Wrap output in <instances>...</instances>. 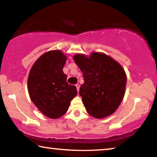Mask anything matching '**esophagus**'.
<instances>
[{
	"mask_svg": "<svg viewBox=\"0 0 157 157\" xmlns=\"http://www.w3.org/2000/svg\"><path fill=\"white\" fill-rule=\"evenodd\" d=\"M75 86L77 88V90H78V91L79 92V84H75Z\"/></svg>",
	"mask_w": 157,
	"mask_h": 157,
	"instance_id": "34e87169",
	"label": "esophagus"
}]
</instances>
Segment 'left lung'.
Returning a JSON list of instances; mask_svg holds the SVG:
<instances>
[{
    "mask_svg": "<svg viewBox=\"0 0 157 157\" xmlns=\"http://www.w3.org/2000/svg\"><path fill=\"white\" fill-rule=\"evenodd\" d=\"M73 58L83 73L84 83L79 95L87 112L96 118L114 113L125 91L127 77L123 67L104 53L94 52L90 57L78 54Z\"/></svg>",
    "mask_w": 157,
    "mask_h": 157,
    "instance_id": "left-lung-1",
    "label": "left lung"
}]
</instances>
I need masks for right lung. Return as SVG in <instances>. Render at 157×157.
<instances>
[{
    "label": "right lung",
    "instance_id": "obj_1",
    "mask_svg": "<svg viewBox=\"0 0 157 157\" xmlns=\"http://www.w3.org/2000/svg\"><path fill=\"white\" fill-rule=\"evenodd\" d=\"M66 57L60 50H52L39 58L29 73L28 89L31 100L45 116H62L76 96V86L68 84L63 68Z\"/></svg>",
    "mask_w": 157,
    "mask_h": 157
}]
</instances>
